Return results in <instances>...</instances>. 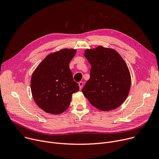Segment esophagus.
Here are the masks:
<instances>
[{"instance_id": "34e87169", "label": "esophagus", "mask_w": 159, "mask_h": 159, "mask_svg": "<svg viewBox=\"0 0 159 159\" xmlns=\"http://www.w3.org/2000/svg\"><path fill=\"white\" fill-rule=\"evenodd\" d=\"M79 88H80V89H81L84 86V82L82 81H80L79 82Z\"/></svg>"}]
</instances>
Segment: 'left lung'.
Instances as JSON below:
<instances>
[{
  "instance_id": "obj_1",
  "label": "left lung",
  "mask_w": 159,
  "mask_h": 159,
  "mask_svg": "<svg viewBox=\"0 0 159 159\" xmlns=\"http://www.w3.org/2000/svg\"><path fill=\"white\" fill-rule=\"evenodd\" d=\"M91 65L90 79L82 89L91 104L103 111L116 109L129 93L131 78L125 62L116 50L99 46L85 50Z\"/></svg>"
}]
</instances>
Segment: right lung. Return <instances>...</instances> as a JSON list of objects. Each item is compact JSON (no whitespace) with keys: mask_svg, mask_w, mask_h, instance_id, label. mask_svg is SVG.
<instances>
[{"mask_svg":"<svg viewBox=\"0 0 159 159\" xmlns=\"http://www.w3.org/2000/svg\"><path fill=\"white\" fill-rule=\"evenodd\" d=\"M76 50L62 49L48 55L34 70L30 80L33 97L42 110L59 114L69 107L71 95L79 90L69 63Z\"/></svg>","mask_w":159,"mask_h":159,"instance_id":"add662e5","label":"right lung"}]
</instances>
